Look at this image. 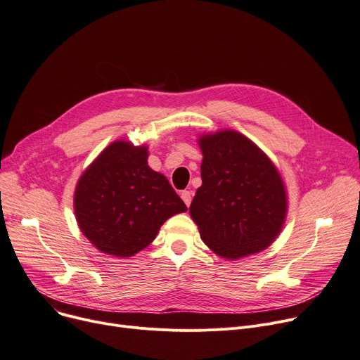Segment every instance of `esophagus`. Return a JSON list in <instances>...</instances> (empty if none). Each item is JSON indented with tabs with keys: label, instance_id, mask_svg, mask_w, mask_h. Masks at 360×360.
Instances as JSON below:
<instances>
[{
	"label": "esophagus",
	"instance_id": "esophagus-1",
	"mask_svg": "<svg viewBox=\"0 0 360 360\" xmlns=\"http://www.w3.org/2000/svg\"><path fill=\"white\" fill-rule=\"evenodd\" d=\"M181 198H182V201L185 202V205L189 207L191 201H193V193H189V191H182V193H181Z\"/></svg>",
	"mask_w": 360,
	"mask_h": 360
}]
</instances>
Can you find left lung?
<instances>
[{"label": "left lung", "mask_w": 360, "mask_h": 360, "mask_svg": "<svg viewBox=\"0 0 360 360\" xmlns=\"http://www.w3.org/2000/svg\"><path fill=\"white\" fill-rule=\"evenodd\" d=\"M201 179L191 219L202 242L236 260L269 248L282 231L288 197L275 163L236 130L201 134Z\"/></svg>", "instance_id": "obj_1"}]
</instances>
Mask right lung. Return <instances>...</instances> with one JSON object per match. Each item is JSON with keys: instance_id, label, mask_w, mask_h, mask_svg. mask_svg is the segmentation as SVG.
<instances>
[{"instance_id": "1", "label": "right lung", "mask_w": 360, "mask_h": 360, "mask_svg": "<svg viewBox=\"0 0 360 360\" xmlns=\"http://www.w3.org/2000/svg\"><path fill=\"white\" fill-rule=\"evenodd\" d=\"M149 148L115 140L82 172L74 194L75 219L100 252L131 257L160 226L186 211L167 178L148 165Z\"/></svg>"}]
</instances>
